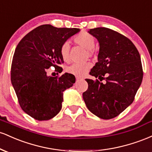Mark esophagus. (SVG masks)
I'll return each instance as SVG.
<instances>
[{
  "mask_svg": "<svg viewBox=\"0 0 152 152\" xmlns=\"http://www.w3.org/2000/svg\"><path fill=\"white\" fill-rule=\"evenodd\" d=\"M82 79H83V78L81 77H76V80H77V81H79V80H82Z\"/></svg>",
  "mask_w": 152,
  "mask_h": 152,
  "instance_id": "esophagus-1",
  "label": "esophagus"
}]
</instances>
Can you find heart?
I'll use <instances>...</instances> for the list:
<instances>
[{"label":"heart","mask_w":152,"mask_h":152,"mask_svg":"<svg viewBox=\"0 0 152 152\" xmlns=\"http://www.w3.org/2000/svg\"><path fill=\"white\" fill-rule=\"evenodd\" d=\"M73 41L78 46L86 49L88 56H93L95 55L96 50L94 46H95L96 39L91 34L87 32L80 33L74 36ZM60 55L64 61H69V46L67 43H64L61 46ZM91 67V64L89 62H86L83 64H73L72 65L66 68V71L69 74L82 76L86 74V73Z\"/></svg>","instance_id":"1"}]
</instances>
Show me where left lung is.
I'll return each mask as SVG.
<instances>
[{
	"instance_id": "left-lung-1",
	"label": "left lung",
	"mask_w": 152,
	"mask_h": 152,
	"mask_svg": "<svg viewBox=\"0 0 152 152\" xmlns=\"http://www.w3.org/2000/svg\"><path fill=\"white\" fill-rule=\"evenodd\" d=\"M88 33L97 38L100 46L98 62L90 74L106 82L86 78L88 86L83 99L92 114L111 119L134 102L143 78L141 57L134 43L116 31L100 27Z\"/></svg>"
}]
</instances>
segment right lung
<instances>
[{"instance_id": "obj_1", "label": "right lung", "mask_w": 152, "mask_h": 152, "mask_svg": "<svg viewBox=\"0 0 152 152\" xmlns=\"http://www.w3.org/2000/svg\"><path fill=\"white\" fill-rule=\"evenodd\" d=\"M78 31L75 28L42 25L26 34L17 45L10 80L20 108L34 119L45 121L56 116L62 107L63 92L76 81L68 73L52 77L47 71L53 66L55 71L62 72L59 65L64 61L60 48Z\"/></svg>"}]
</instances>
